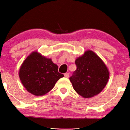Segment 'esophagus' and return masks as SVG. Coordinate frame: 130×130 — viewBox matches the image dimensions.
<instances>
[{
	"instance_id": "obj_1",
	"label": "esophagus",
	"mask_w": 130,
	"mask_h": 130,
	"mask_svg": "<svg viewBox=\"0 0 130 130\" xmlns=\"http://www.w3.org/2000/svg\"><path fill=\"white\" fill-rule=\"evenodd\" d=\"M64 76L66 78H68V77H69V74L68 73H65V74H64Z\"/></svg>"
}]
</instances>
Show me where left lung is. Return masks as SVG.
I'll list each match as a JSON object with an SVG mask.
<instances>
[{
  "mask_svg": "<svg viewBox=\"0 0 130 130\" xmlns=\"http://www.w3.org/2000/svg\"><path fill=\"white\" fill-rule=\"evenodd\" d=\"M77 69L69 78L74 90L83 98L100 94L107 84L110 73L99 56L91 50L85 52L75 61Z\"/></svg>",
  "mask_w": 130,
  "mask_h": 130,
  "instance_id": "1",
  "label": "left lung"
}]
</instances>
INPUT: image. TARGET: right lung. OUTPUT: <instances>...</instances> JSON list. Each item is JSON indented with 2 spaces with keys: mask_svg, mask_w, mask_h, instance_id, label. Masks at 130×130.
Here are the masks:
<instances>
[{
  "mask_svg": "<svg viewBox=\"0 0 130 130\" xmlns=\"http://www.w3.org/2000/svg\"><path fill=\"white\" fill-rule=\"evenodd\" d=\"M20 81L25 89L36 96H42L55 86L64 75L58 72V66L51 58L37 51L32 52L23 61L19 71Z\"/></svg>",
  "mask_w": 130,
  "mask_h": 130,
  "instance_id": "obj_1",
  "label": "right lung"
}]
</instances>
